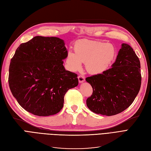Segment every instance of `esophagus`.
I'll list each match as a JSON object with an SVG mask.
<instances>
[{"mask_svg": "<svg viewBox=\"0 0 151 151\" xmlns=\"http://www.w3.org/2000/svg\"><path fill=\"white\" fill-rule=\"evenodd\" d=\"M78 79H79V83H83V82L85 81V77L83 76L80 75V76H78Z\"/></svg>", "mask_w": 151, "mask_h": 151, "instance_id": "34e87169", "label": "esophagus"}]
</instances>
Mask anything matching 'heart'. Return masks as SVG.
Segmentation results:
<instances>
[{
  "label": "heart",
  "mask_w": 151,
  "mask_h": 151,
  "mask_svg": "<svg viewBox=\"0 0 151 151\" xmlns=\"http://www.w3.org/2000/svg\"><path fill=\"white\" fill-rule=\"evenodd\" d=\"M74 53H67L65 63L68 70L78 71L82 62L93 74H102L106 70L115 57V48L111 44L91 40H83L74 45Z\"/></svg>",
  "instance_id": "1"
}]
</instances>
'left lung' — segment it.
I'll list each match as a JSON object with an SVG mask.
<instances>
[{
    "label": "left lung",
    "instance_id": "obj_1",
    "mask_svg": "<svg viewBox=\"0 0 151 151\" xmlns=\"http://www.w3.org/2000/svg\"><path fill=\"white\" fill-rule=\"evenodd\" d=\"M141 79L138 57L129 45L123 43L111 68L86 79L93 89V94L86 100L87 106L103 115L120 113L134 102Z\"/></svg>",
    "mask_w": 151,
    "mask_h": 151
}]
</instances>
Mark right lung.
Instances as JSON below:
<instances>
[{
  "label": "right lung",
  "mask_w": 151,
  "mask_h": 151,
  "mask_svg": "<svg viewBox=\"0 0 151 151\" xmlns=\"http://www.w3.org/2000/svg\"><path fill=\"white\" fill-rule=\"evenodd\" d=\"M67 53L63 40L40 36L17 48L10 63L9 84L25 110L40 116L61 110L67 91L79 83L77 75L63 65Z\"/></svg>",
  "instance_id": "obj_1"
}]
</instances>
